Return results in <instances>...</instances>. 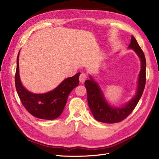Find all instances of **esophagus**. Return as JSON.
Instances as JSON below:
<instances>
[{"label": "esophagus", "mask_w": 159, "mask_h": 159, "mask_svg": "<svg viewBox=\"0 0 159 159\" xmlns=\"http://www.w3.org/2000/svg\"><path fill=\"white\" fill-rule=\"evenodd\" d=\"M86 78H87V77H86V75L84 73H81L80 75V83H84V81H85Z\"/></svg>", "instance_id": "obj_1"}]
</instances>
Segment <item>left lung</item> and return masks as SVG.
I'll return each mask as SVG.
<instances>
[{
	"mask_svg": "<svg viewBox=\"0 0 159 159\" xmlns=\"http://www.w3.org/2000/svg\"><path fill=\"white\" fill-rule=\"evenodd\" d=\"M129 48L133 49L139 56L141 62V69L139 72L138 85L135 95L121 107L111 106L105 99L99 85L91 75L90 80L85 81L88 92V102L94 118L105 123H115L123 121L136 107L145 89L146 83V60L141 47L133 36H131Z\"/></svg>",
	"mask_w": 159,
	"mask_h": 159,
	"instance_id": "1",
	"label": "left lung"
}]
</instances>
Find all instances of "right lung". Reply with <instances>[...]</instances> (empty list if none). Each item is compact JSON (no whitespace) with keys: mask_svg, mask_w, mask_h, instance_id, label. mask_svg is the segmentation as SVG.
Wrapping results in <instances>:
<instances>
[{"mask_svg":"<svg viewBox=\"0 0 159 159\" xmlns=\"http://www.w3.org/2000/svg\"><path fill=\"white\" fill-rule=\"evenodd\" d=\"M19 53L16 60L15 85L22 105L33 116L42 119L52 120L63 112L68 95L79 84L80 73L65 79L51 91L46 93H34L28 91L22 84L19 75Z\"/></svg>","mask_w":159,"mask_h":159,"instance_id":"add662e5","label":"right lung"}]
</instances>
